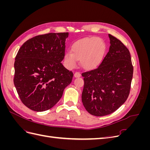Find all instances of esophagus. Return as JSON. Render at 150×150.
<instances>
[{
	"mask_svg": "<svg viewBox=\"0 0 150 150\" xmlns=\"http://www.w3.org/2000/svg\"><path fill=\"white\" fill-rule=\"evenodd\" d=\"M74 76L75 77V78H79V77L81 76V74L79 72H76L74 74Z\"/></svg>",
	"mask_w": 150,
	"mask_h": 150,
	"instance_id": "1",
	"label": "esophagus"
}]
</instances>
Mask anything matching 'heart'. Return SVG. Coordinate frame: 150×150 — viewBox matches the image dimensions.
<instances>
[{
	"mask_svg": "<svg viewBox=\"0 0 150 150\" xmlns=\"http://www.w3.org/2000/svg\"><path fill=\"white\" fill-rule=\"evenodd\" d=\"M105 44L99 38L93 37L77 40L72 45L71 52L64 55V64L69 69H73L80 61L85 69H92L101 61L105 52Z\"/></svg>",
	"mask_w": 150,
	"mask_h": 150,
	"instance_id": "1",
	"label": "heart"
}]
</instances>
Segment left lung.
Returning a JSON list of instances; mask_svg holds the SVG:
<instances>
[{
    "mask_svg": "<svg viewBox=\"0 0 150 150\" xmlns=\"http://www.w3.org/2000/svg\"><path fill=\"white\" fill-rule=\"evenodd\" d=\"M110 47L100 65L82 73V102L91 115L103 116L117 110L128 98L133 66L129 50L109 34Z\"/></svg>",
    "mask_w": 150,
    "mask_h": 150,
    "instance_id": "8db88e82",
    "label": "left lung"
}]
</instances>
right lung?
Wrapping results in <instances>:
<instances>
[{
  "instance_id": "1",
  "label": "right lung",
  "mask_w": 150,
  "mask_h": 150,
  "mask_svg": "<svg viewBox=\"0 0 150 150\" xmlns=\"http://www.w3.org/2000/svg\"><path fill=\"white\" fill-rule=\"evenodd\" d=\"M68 33L35 36L20 47L15 59L13 83L22 103L41 112L61 98L73 73L62 64Z\"/></svg>"
}]
</instances>
